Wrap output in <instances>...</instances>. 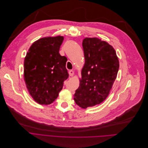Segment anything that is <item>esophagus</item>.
<instances>
[{
    "label": "esophagus",
    "mask_w": 148,
    "mask_h": 148,
    "mask_svg": "<svg viewBox=\"0 0 148 148\" xmlns=\"http://www.w3.org/2000/svg\"><path fill=\"white\" fill-rule=\"evenodd\" d=\"M69 74L70 76H73L74 75V72L73 71V70H70V71L69 72Z\"/></svg>",
    "instance_id": "obj_1"
}]
</instances>
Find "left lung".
<instances>
[{"instance_id":"obj_1","label":"left lung","mask_w":148,"mask_h":148,"mask_svg":"<svg viewBox=\"0 0 148 148\" xmlns=\"http://www.w3.org/2000/svg\"><path fill=\"white\" fill-rule=\"evenodd\" d=\"M85 64L74 100L82 108L100 104L108 97L117 77L119 61L114 49L98 38L82 41Z\"/></svg>"}]
</instances>
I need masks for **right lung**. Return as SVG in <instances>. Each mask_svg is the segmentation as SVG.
<instances>
[{"label":"right lung","mask_w":148,"mask_h":148,"mask_svg":"<svg viewBox=\"0 0 148 148\" xmlns=\"http://www.w3.org/2000/svg\"><path fill=\"white\" fill-rule=\"evenodd\" d=\"M64 37H47L33 43L24 60V80L34 100L52 103L58 96L69 74L67 58L59 51Z\"/></svg>","instance_id":"1"}]
</instances>
